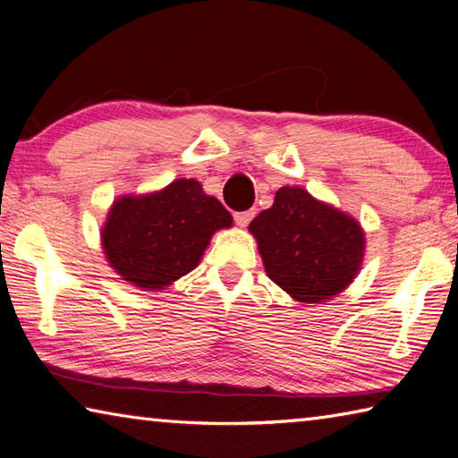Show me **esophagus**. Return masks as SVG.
Masks as SVG:
<instances>
[{
  "label": "esophagus",
  "instance_id": "esophagus-1",
  "mask_svg": "<svg viewBox=\"0 0 458 458\" xmlns=\"http://www.w3.org/2000/svg\"><path fill=\"white\" fill-rule=\"evenodd\" d=\"M254 218V210H246V212H236L234 214V222L238 224V226H248L250 224V220Z\"/></svg>",
  "mask_w": 458,
  "mask_h": 458
}]
</instances>
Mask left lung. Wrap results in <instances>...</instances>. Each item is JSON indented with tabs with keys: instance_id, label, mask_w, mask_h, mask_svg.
<instances>
[{
	"instance_id": "1",
	"label": "left lung",
	"mask_w": 458,
	"mask_h": 458,
	"mask_svg": "<svg viewBox=\"0 0 458 458\" xmlns=\"http://www.w3.org/2000/svg\"><path fill=\"white\" fill-rule=\"evenodd\" d=\"M248 228L268 278L298 302L328 301L360 268L364 232L359 222L302 188H280L274 204Z\"/></svg>"
}]
</instances>
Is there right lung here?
<instances>
[{
  "instance_id": "add662e5",
  "label": "right lung",
  "mask_w": 458,
  "mask_h": 458,
  "mask_svg": "<svg viewBox=\"0 0 458 458\" xmlns=\"http://www.w3.org/2000/svg\"><path fill=\"white\" fill-rule=\"evenodd\" d=\"M232 216L196 180H176L162 192L120 198L107 214L102 242L112 268L140 288L164 290L192 272L218 228Z\"/></svg>"
}]
</instances>
